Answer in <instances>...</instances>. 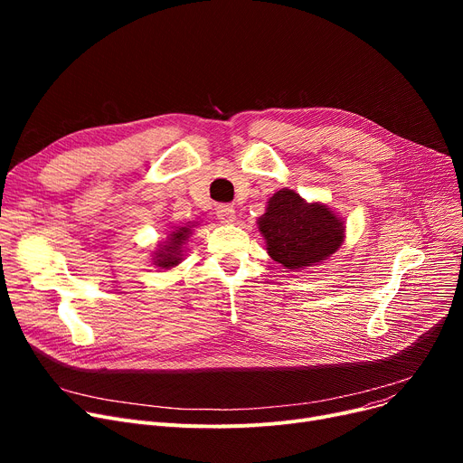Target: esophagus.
Segmentation results:
<instances>
[{"label": "esophagus", "mask_w": 463, "mask_h": 463, "mask_svg": "<svg viewBox=\"0 0 463 463\" xmlns=\"http://www.w3.org/2000/svg\"><path fill=\"white\" fill-rule=\"evenodd\" d=\"M215 215L222 223H232L236 219V210L231 204H219L215 208Z\"/></svg>", "instance_id": "34e87169"}]
</instances>
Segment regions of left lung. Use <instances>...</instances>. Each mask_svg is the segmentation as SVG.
<instances>
[{
	"label": "left lung",
	"instance_id": "8db88e82",
	"mask_svg": "<svg viewBox=\"0 0 463 463\" xmlns=\"http://www.w3.org/2000/svg\"><path fill=\"white\" fill-rule=\"evenodd\" d=\"M269 255L288 270L326 260L342 246L345 227L321 203H306L293 189H279L259 217Z\"/></svg>",
	"mask_w": 463,
	"mask_h": 463
}]
</instances>
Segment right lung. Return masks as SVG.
<instances>
[{
	"label": "right lung",
	"instance_id": "add662e5",
	"mask_svg": "<svg viewBox=\"0 0 463 463\" xmlns=\"http://www.w3.org/2000/svg\"><path fill=\"white\" fill-rule=\"evenodd\" d=\"M191 232V227H178L176 231H173L168 234L166 241L159 246L157 253H156V266H161V269H173L180 260H182V246L185 244V240Z\"/></svg>",
	"mask_w": 463,
	"mask_h": 463
}]
</instances>
